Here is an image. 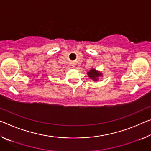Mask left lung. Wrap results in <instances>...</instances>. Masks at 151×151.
Masks as SVG:
<instances>
[{"label": "left lung", "mask_w": 151, "mask_h": 151, "mask_svg": "<svg viewBox=\"0 0 151 151\" xmlns=\"http://www.w3.org/2000/svg\"><path fill=\"white\" fill-rule=\"evenodd\" d=\"M87 75L91 78H93L94 81H97V78L101 75V73L97 71L95 69H91L90 72H88Z\"/></svg>", "instance_id": "obj_1"}]
</instances>
